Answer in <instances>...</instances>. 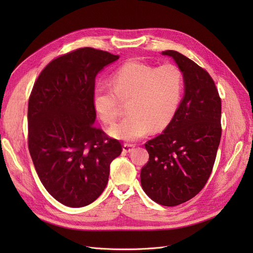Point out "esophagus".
Here are the masks:
<instances>
[{"instance_id":"esophagus-1","label":"esophagus","mask_w":253,"mask_h":253,"mask_svg":"<svg viewBox=\"0 0 253 253\" xmlns=\"http://www.w3.org/2000/svg\"><path fill=\"white\" fill-rule=\"evenodd\" d=\"M134 147H135L134 144H129V143H125V144L123 145V152H124V153H130V152L133 151Z\"/></svg>"}]
</instances>
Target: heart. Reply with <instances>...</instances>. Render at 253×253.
<instances>
[{
	"label": "heart",
	"instance_id": "obj_1",
	"mask_svg": "<svg viewBox=\"0 0 253 253\" xmlns=\"http://www.w3.org/2000/svg\"><path fill=\"white\" fill-rule=\"evenodd\" d=\"M111 84L94 87L93 108L101 121L110 125L118 117L120 101L129 99V114L109 132L118 139L132 142L170 123L181 98L183 80L174 64L155 68L133 60L120 66L111 76Z\"/></svg>",
	"mask_w": 253,
	"mask_h": 253
}]
</instances>
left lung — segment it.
Returning <instances> with one entry per match:
<instances>
[{"label":"left lung","instance_id":"left-lung-1","mask_svg":"<svg viewBox=\"0 0 253 253\" xmlns=\"http://www.w3.org/2000/svg\"><path fill=\"white\" fill-rule=\"evenodd\" d=\"M183 76L184 95L163 133L145 143L150 158L140 171L141 187L153 201L176 206L189 201L206 184L221 136V100L210 75L173 50Z\"/></svg>","mask_w":253,"mask_h":253}]
</instances>
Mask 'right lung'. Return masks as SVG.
<instances>
[{
  "instance_id": "obj_1",
  "label": "right lung",
  "mask_w": 253,
  "mask_h": 253,
  "mask_svg": "<svg viewBox=\"0 0 253 253\" xmlns=\"http://www.w3.org/2000/svg\"><path fill=\"white\" fill-rule=\"evenodd\" d=\"M119 55L80 48L53 59L39 75L29 99V150L47 192L69 207L101 195L122 144L94 125L96 75Z\"/></svg>"
}]
</instances>
